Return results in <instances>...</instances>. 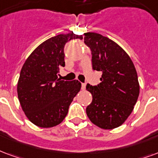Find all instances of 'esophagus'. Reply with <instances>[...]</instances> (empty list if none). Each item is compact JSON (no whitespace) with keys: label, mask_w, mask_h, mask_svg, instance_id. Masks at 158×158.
Returning a JSON list of instances; mask_svg holds the SVG:
<instances>
[{"label":"esophagus","mask_w":158,"mask_h":158,"mask_svg":"<svg viewBox=\"0 0 158 158\" xmlns=\"http://www.w3.org/2000/svg\"><path fill=\"white\" fill-rule=\"evenodd\" d=\"M81 88H82L83 90H85V88H86V84H85V83H83L82 85H81Z\"/></svg>","instance_id":"esophagus-1"}]
</instances>
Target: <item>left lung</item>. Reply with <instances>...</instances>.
I'll return each instance as SVG.
<instances>
[{"instance_id": "obj_1", "label": "left lung", "mask_w": 158, "mask_h": 158, "mask_svg": "<svg viewBox=\"0 0 158 158\" xmlns=\"http://www.w3.org/2000/svg\"><path fill=\"white\" fill-rule=\"evenodd\" d=\"M85 43L92 52L93 69L101 71V82L86 85L93 100L86 114L93 124L105 130L127 121L140 92L137 73L126 51L114 41L95 32L85 33Z\"/></svg>"}]
</instances>
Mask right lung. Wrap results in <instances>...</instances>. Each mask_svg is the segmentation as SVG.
<instances>
[{
	"label": "right lung",
	"mask_w": 158,
	"mask_h": 158,
	"mask_svg": "<svg viewBox=\"0 0 158 158\" xmlns=\"http://www.w3.org/2000/svg\"><path fill=\"white\" fill-rule=\"evenodd\" d=\"M82 35L59 34L41 43L23 64L17 83V95L23 110L31 123L49 128L64 121L69 107L81 89L78 80L58 79L65 66L64 45Z\"/></svg>",
	"instance_id": "add662e5"
}]
</instances>
